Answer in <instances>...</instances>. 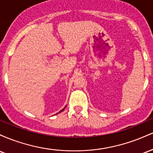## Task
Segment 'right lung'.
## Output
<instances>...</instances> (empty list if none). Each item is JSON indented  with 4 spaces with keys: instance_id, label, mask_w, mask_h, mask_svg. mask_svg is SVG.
Segmentation results:
<instances>
[{
    "instance_id": "add662e5",
    "label": "right lung",
    "mask_w": 153,
    "mask_h": 153,
    "mask_svg": "<svg viewBox=\"0 0 153 153\" xmlns=\"http://www.w3.org/2000/svg\"><path fill=\"white\" fill-rule=\"evenodd\" d=\"M65 108H63V109H62V111H64V109H65ZM59 111V112H61V111Z\"/></svg>"
}]
</instances>
